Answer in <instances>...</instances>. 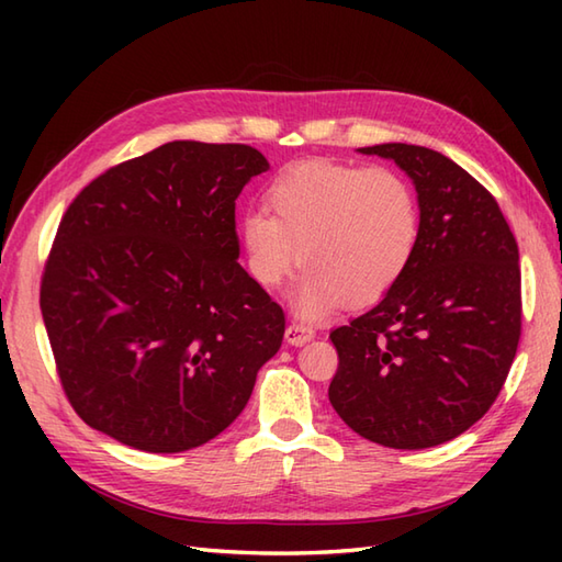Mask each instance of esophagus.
I'll return each instance as SVG.
<instances>
[{
    "label": "esophagus",
    "mask_w": 562,
    "mask_h": 562,
    "mask_svg": "<svg viewBox=\"0 0 562 562\" xmlns=\"http://www.w3.org/2000/svg\"><path fill=\"white\" fill-rule=\"evenodd\" d=\"M316 336L314 328L308 326H302V324H290L288 330H284V340H288L290 345H304Z\"/></svg>",
    "instance_id": "1"
}]
</instances>
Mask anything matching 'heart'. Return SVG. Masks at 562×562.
Returning a JSON list of instances; mask_svg holds the SVG:
<instances>
[{"mask_svg":"<svg viewBox=\"0 0 562 562\" xmlns=\"http://www.w3.org/2000/svg\"><path fill=\"white\" fill-rule=\"evenodd\" d=\"M262 210L238 222L244 266L258 288L274 290L296 262L306 266L292 294L302 318H321L340 300L372 304L413 266L423 212L415 188L384 166L304 161L266 190Z\"/></svg>","mask_w":562,"mask_h":562,"instance_id":"heart-1","label":"heart"}]
</instances>
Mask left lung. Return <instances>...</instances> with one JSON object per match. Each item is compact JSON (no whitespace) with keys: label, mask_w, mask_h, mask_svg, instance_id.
<instances>
[{"label":"left lung","mask_w":562,"mask_h":562,"mask_svg":"<svg viewBox=\"0 0 562 562\" xmlns=\"http://www.w3.org/2000/svg\"><path fill=\"white\" fill-rule=\"evenodd\" d=\"M357 151L408 173L423 232L396 288L330 330L340 362L328 398L381 447H437L481 420L515 362L519 248L495 198L445 154L403 142Z\"/></svg>","instance_id":"obj_1"}]
</instances>
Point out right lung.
I'll return each instance as SVG.
<instances>
[{"label":"right lung","mask_w":562,"mask_h":562,"mask_svg":"<svg viewBox=\"0 0 562 562\" xmlns=\"http://www.w3.org/2000/svg\"><path fill=\"white\" fill-rule=\"evenodd\" d=\"M270 164L178 139L113 166L67 207L41 284L63 389L139 451L217 437L280 350L284 314L238 266L236 198Z\"/></svg>","instance_id":"1"}]
</instances>
